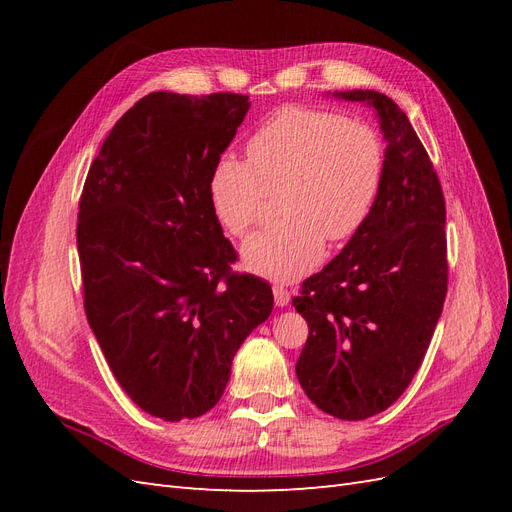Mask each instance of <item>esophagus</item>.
Returning <instances> with one entry per match:
<instances>
[{"instance_id": "1", "label": "esophagus", "mask_w": 512, "mask_h": 512, "mask_svg": "<svg viewBox=\"0 0 512 512\" xmlns=\"http://www.w3.org/2000/svg\"><path fill=\"white\" fill-rule=\"evenodd\" d=\"M273 297H275V305L277 307H284V305L290 303V292L282 284H275L273 286Z\"/></svg>"}]
</instances>
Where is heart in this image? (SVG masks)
Instances as JSON below:
<instances>
[{"label": "heart", "instance_id": "heart-1", "mask_svg": "<svg viewBox=\"0 0 512 512\" xmlns=\"http://www.w3.org/2000/svg\"><path fill=\"white\" fill-rule=\"evenodd\" d=\"M245 158L224 156L209 175L220 224L245 237L277 194L280 222L243 245L245 265L273 280H294L322 258L324 239L342 243L367 222L380 192L384 149L363 121L309 106H286L250 136Z\"/></svg>", "mask_w": 512, "mask_h": 512}]
</instances>
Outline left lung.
<instances>
[{
    "mask_svg": "<svg viewBox=\"0 0 512 512\" xmlns=\"http://www.w3.org/2000/svg\"><path fill=\"white\" fill-rule=\"evenodd\" d=\"M376 108L386 138L367 222L292 299L309 335L297 361L305 395L342 421H363L408 389L448 288L440 179L406 113L371 89L335 91Z\"/></svg>",
    "mask_w": 512,
    "mask_h": 512,
    "instance_id": "obj_1",
    "label": "left lung"
}]
</instances>
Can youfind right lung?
Returning a JSON list of instances; mask_svg holds the SVG:
<instances>
[{"mask_svg": "<svg viewBox=\"0 0 512 512\" xmlns=\"http://www.w3.org/2000/svg\"><path fill=\"white\" fill-rule=\"evenodd\" d=\"M247 96L153 91L106 136L76 224L89 327L119 386L164 421L218 404L271 286L230 269L237 252L209 203V175Z\"/></svg>", "mask_w": 512, "mask_h": 512, "instance_id": "1", "label": "right lung"}]
</instances>
